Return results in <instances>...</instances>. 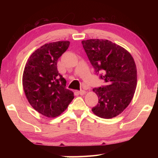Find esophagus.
I'll use <instances>...</instances> for the list:
<instances>
[{"mask_svg": "<svg viewBox=\"0 0 158 158\" xmlns=\"http://www.w3.org/2000/svg\"><path fill=\"white\" fill-rule=\"evenodd\" d=\"M79 95H84L85 94V93H86V91H85V90H79Z\"/></svg>", "mask_w": 158, "mask_h": 158, "instance_id": "34e87169", "label": "esophagus"}]
</instances>
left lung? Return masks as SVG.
<instances>
[{"instance_id": "obj_1", "label": "left lung", "mask_w": 158, "mask_h": 158, "mask_svg": "<svg viewBox=\"0 0 158 158\" xmlns=\"http://www.w3.org/2000/svg\"><path fill=\"white\" fill-rule=\"evenodd\" d=\"M90 63L106 84L93 89L98 103L92 111L102 118L121 114L130 105L137 87V67L132 55L107 40L90 39L81 42Z\"/></svg>"}]
</instances>
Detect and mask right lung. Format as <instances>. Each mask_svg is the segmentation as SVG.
Segmentation results:
<instances>
[{"label":"right lung","mask_w":158,"mask_h":158,"mask_svg":"<svg viewBox=\"0 0 158 158\" xmlns=\"http://www.w3.org/2000/svg\"><path fill=\"white\" fill-rule=\"evenodd\" d=\"M69 45V41L42 45L32 53L23 70L22 84L28 102L48 118L59 116L74 99L73 92L66 89V80L57 69L58 59Z\"/></svg>","instance_id":"add662e5"}]
</instances>
